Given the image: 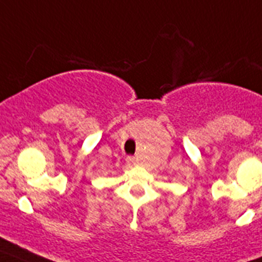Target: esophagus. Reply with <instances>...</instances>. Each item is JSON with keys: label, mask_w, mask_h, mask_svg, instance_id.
Wrapping results in <instances>:
<instances>
[{"label": "esophagus", "mask_w": 262, "mask_h": 262, "mask_svg": "<svg viewBox=\"0 0 262 262\" xmlns=\"http://www.w3.org/2000/svg\"><path fill=\"white\" fill-rule=\"evenodd\" d=\"M126 164L128 166H134V164H137V159L134 157H128L126 158Z\"/></svg>", "instance_id": "esophagus-1"}]
</instances>
